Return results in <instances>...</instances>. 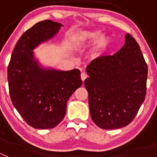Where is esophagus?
<instances>
[{"mask_svg":"<svg viewBox=\"0 0 157 157\" xmlns=\"http://www.w3.org/2000/svg\"><path fill=\"white\" fill-rule=\"evenodd\" d=\"M87 77H88V75H87L86 73H85V72H82V73H81V79L82 80V81H84V80H85Z\"/></svg>","mask_w":157,"mask_h":157,"instance_id":"34e87169","label":"esophagus"}]
</instances>
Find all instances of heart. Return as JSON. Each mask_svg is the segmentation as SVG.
Segmentation results:
<instances>
[{"mask_svg":"<svg viewBox=\"0 0 157 157\" xmlns=\"http://www.w3.org/2000/svg\"><path fill=\"white\" fill-rule=\"evenodd\" d=\"M101 35V32L97 30L92 31H82L77 35L76 41L80 45H90L96 42L94 49V57H100L102 56L111 43V38L109 36Z\"/></svg>","mask_w":157,"mask_h":157,"instance_id":"1","label":"heart"}]
</instances>
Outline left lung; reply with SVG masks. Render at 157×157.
<instances>
[{"label": "left lung", "instance_id": "1", "mask_svg": "<svg viewBox=\"0 0 157 157\" xmlns=\"http://www.w3.org/2000/svg\"><path fill=\"white\" fill-rule=\"evenodd\" d=\"M112 56L96 58L87 66L84 81L91 118L105 130L132 122L145 101L148 67L138 42L130 34Z\"/></svg>", "mask_w": 157, "mask_h": 157}]
</instances>
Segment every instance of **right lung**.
Segmentation results:
<instances>
[{
    "instance_id": "obj_1",
    "label": "right lung",
    "mask_w": 157,
    "mask_h": 157,
    "mask_svg": "<svg viewBox=\"0 0 157 157\" xmlns=\"http://www.w3.org/2000/svg\"><path fill=\"white\" fill-rule=\"evenodd\" d=\"M62 24L44 20L23 33L8 67L9 94L20 116L36 129L56 127L64 118L67 101L82 85L78 69L41 68L33 49L56 35Z\"/></svg>"
}]
</instances>
